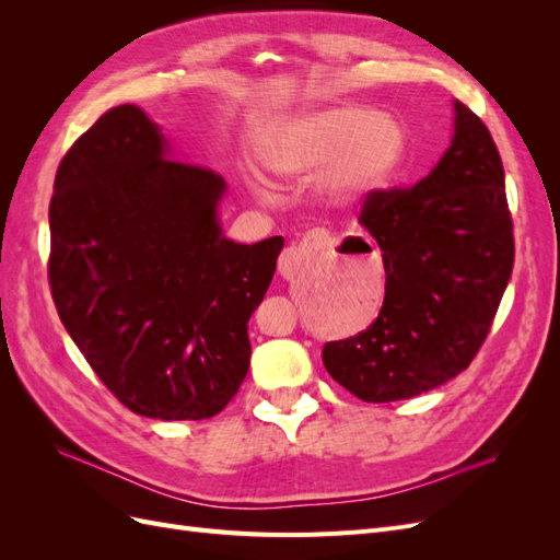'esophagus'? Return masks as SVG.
Segmentation results:
<instances>
[{"label":"esophagus","mask_w":560,"mask_h":560,"mask_svg":"<svg viewBox=\"0 0 560 560\" xmlns=\"http://www.w3.org/2000/svg\"><path fill=\"white\" fill-rule=\"evenodd\" d=\"M334 243L336 241L325 229L308 231L299 243H292L280 254V259H278L280 276L287 280L296 278L299 273H303V270H308L322 257V254L331 252Z\"/></svg>","instance_id":"1"}]
</instances>
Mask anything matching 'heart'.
I'll return each instance as SVG.
<instances>
[{
  "mask_svg": "<svg viewBox=\"0 0 560 560\" xmlns=\"http://www.w3.org/2000/svg\"><path fill=\"white\" fill-rule=\"evenodd\" d=\"M336 159L329 189L338 198L378 189L397 175L406 156V135L376 112L338 107L284 126L264 151L278 175H301Z\"/></svg>",
  "mask_w": 560,
  "mask_h": 560,
  "instance_id": "b5f03b06",
  "label": "heart"
}]
</instances>
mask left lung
<instances>
[{
  "instance_id": "1",
  "label": "left lung",
  "mask_w": 560,
  "mask_h": 560,
  "mask_svg": "<svg viewBox=\"0 0 560 560\" xmlns=\"http://www.w3.org/2000/svg\"><path fill=\"white\" fill-rule=\"evenodd\" d=\"M360 224L383 252L378 317L322 350L329 376L364 401H399L469 366L514 268V224L500 151L455 100V135L413 186L371 189Z\"/></svg>"
}]
</instances>
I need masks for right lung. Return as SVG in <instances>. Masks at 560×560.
Masks as SVG:
<instances>
[{
  "label": "right lung",
  "instance_id": "obj_1",
  "mask_svg": "<svg viewBox=\"0 0 560 560\" xmlns=\"http://www.w3.org/2000/svg\"><path fill=\"white\" fill-rule=\"evenodd\" d=\"M165 154L159 126L135 105L105 112L70 147L48 208V284L118 401L147 418L202 420L247 376V322L284 241L224 238V177Z\"/></svg>",
  "mask_w": 560,
  "mask_h": 560
}]
</instances>
